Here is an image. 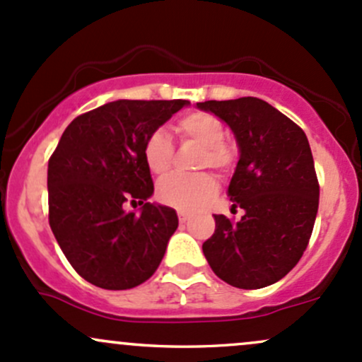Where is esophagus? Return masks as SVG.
<instances>
[{"label":"esophagus","instance_id":"34e87169","mask_svg":"<svg viewBox=\"0 0 362 362\" xmlns=\"http://www.w3.org/2000/svg\"><path fill=\"white\" fill-rule=\"evenodd\" d=\"M188 221H189V214L180 212V223H188Z\"/></svg>","mask_w":362,"mask_h":362}]
</instances>
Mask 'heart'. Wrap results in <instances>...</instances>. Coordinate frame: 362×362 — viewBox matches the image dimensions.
Returning a JSON list of instances; mask_svg holds the SVG:
<instances>
[{
    "mask_svg": "<svg viewBox=\"0 0 362 362\" xmlns=\"http://www.w3.org/2000/svg\"><path fill=\"white\" fill-rule=\"evenodd\" d=\"M176 131L182 141H192L202 146L197 158V169H214L226 176L236 164V151L224 139L223 122L207 112H192L176 122ZM143 160L151 174L165 176L173 167L174 145L162 129H155L143 143ZM217 193V181L212 174L200 173L193 176L173 174L158 182L157 198L164 205L189 212L207 204Z\"/></svg>",
    "mask_w": 362,
    "mask_h": 362,
    "instance_id": "1",
    "label": "heart"
}]
</instances>
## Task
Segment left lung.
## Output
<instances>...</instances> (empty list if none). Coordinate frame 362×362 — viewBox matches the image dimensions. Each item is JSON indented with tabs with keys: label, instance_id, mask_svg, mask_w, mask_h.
Instances as JSON below:
<instances>
[{
	"label": "left lung",
	"instance_id": "obj_1",
	"mask_svg": "<svg viewBox=\"0 0 362 362\" xmlns=\"http://www.w3.org/2000/svg\"><path fill=\"white\" fill-rule=\"evenodd\" d=\"M233 129L240 160L229 185L240 221L214 216L216 231L204 242L209 266L228 285L257 290L279 281L309 245L320 205L314 158L300 126L264 100L197 103Z\"/></svg>",
	"mask_w": 362,
	"mask_h": 362
}]
</instances>
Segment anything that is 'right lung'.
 Instances as JSON below:
<instances>
[{
	"label": "right lung",
	"mask_w": 362,
	"mask_h": 362,
	"mask_svg": "<svg viewBox=\"0 0 362 362\" xmlns=\"http://www.w3.org/2000/svg\"><path fill=\"white\" fill-rule=\"evenodd\" d=\"M189 102L117 100L77 115L48 162V219L76 273L129 290L157 271L177 229L176 211L146 202L153 181L143 143ZM142 205L127 213L125 205Z\"/></svg>",
	"instance_id": "obj_1"
}]
</instances>
